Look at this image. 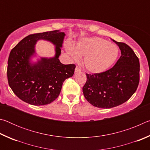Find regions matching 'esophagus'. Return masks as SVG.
I'll use <instances>...</instances> for the list:
<instances>
[{"instance_id": "esophagus-1", "label": "esophagus", "mask_w": 150, "mask_h": 150, "mask_svg": "<svg viewBox=\"0 0 150 150\" xmlns=\"http://www.w3.org/2000/svg\"><path fill=\"white\" fill-rule=\"evenodd\" d=\"M80 71H81V69H79V68L78 67H76L75 69V73H79Z\"/></svg>"}]
</instances>
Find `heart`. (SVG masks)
<instances>
[{"label": "heart", "instance_id": "obj_1", "mask_svg": "<svg viewBox=\"0 0 150 150\" xmlns=\"http://www.w3.org/2000/svg\"><path fill=\"white\" fill-rule=\"evenodd\" d=\"M65 49L73 59L83 57V66L92 73H101L108 70L116 62L119 54L116 45L98 37L85 38L75 46L67 44Z\"/></svg>", "mask_w": 150, "mask_h": 150}]
</instances>
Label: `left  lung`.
<instances>
[{
	"label": "left lung",
	"mask_w": 150,
	"mask_h": 150,
	"mask_svg": "<svg viewBox=\"0 0 150 150\" xmlns=\"http://www.w3.org/2000/svg\"><path fill=\"white\" fill-rule=\"evenodd\" d=\"M120 48L121 56L111 68L101 73L87 75L83 87L85 98L94 106L110 108L128 100L138 88L139 62L132 49L111 39Z\"/></svg>",
	"instance_id": "obj_1"
}]
</instances>
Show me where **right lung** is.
Listing matches in <instances>:
<instances>
[{
	"instance_id": "right-lung-1",
	"label": "right lung",
	"mask_w": 150,
	"mask_h": 150,
	"mask_svg": "<svg viewBox=\"0 0 150 150\" xmlns=\"http://www.w3.org/2000/svg\"><path fill=\"white\" fill-rule=\"evenodd\" d=\"M64 32L60 30L31 34L22 40L10 53L7 68L8 85L20 99L35 106L50 104L58 97L66 79L74 74V64L59 59ZM45 40L55 45V55L38 58L35 45ZM33 58H36L35 62Z\"/></svg>"
}]
</instances>
